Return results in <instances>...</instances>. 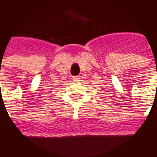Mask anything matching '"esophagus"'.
<instances>
[{"instance_id":"1","label":"esophagus","mask_w":157,"mask_h":157,"mask_svg":"<svg viewBox=\"0 0 157 157\" xmlns=\"http://www.w3.org/2000/svg\"><path fill=\"white\" fill-rule=\"evenodd\" d=\"M72 80H73L74 82H79L80 80H81V78H80V76H74L73 78H72Z\"/></svg>"}]
</instances>
